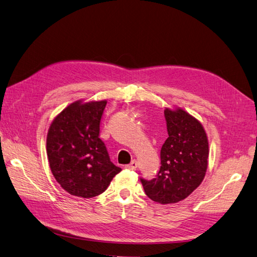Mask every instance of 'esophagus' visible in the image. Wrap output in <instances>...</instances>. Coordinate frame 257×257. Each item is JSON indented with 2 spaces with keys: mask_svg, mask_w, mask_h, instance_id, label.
Wrapping results in <instances>:
<instances>
[{
  "mask_svg": "<svg viewBox=\"0 0 257 257\" xmlns=\"http://www.w3.org/2000/svg\"><path fill=\"white\" fill-rule=\"evenodd\" d=\"M128 170H136L138 168V162L136 160H132L127 167H126Z\"/></svg>",
  "mask_w": 257,
  "mask_h": 257,
  "instance_id": "1",
  "label": "esophagus"
}]
</instances>
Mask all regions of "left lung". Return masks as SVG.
Returning <instances> with one entry per match:
<instances>
[{
	"mask_svg": "<svg viewBox=\"0 0 257 257\" xmlns=\"http://www.w3.org/2000/svg\"><path fill=\"white\" fill-rule=\"evenodd\" d=\"M169 138L161 147L156 178H141L144 191L159 204L185 200L202 184L208 167V139L202 123L185 110H164Z\"/></svg>",
	"mask_w": 257,
	"mask_h": 257,
	"instance_id": "8db88e82",
	"label": "left lung"
}]
</instances>
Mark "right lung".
<instances>
[{
  "instance_id": "right-lung-1",
  "label": "right lung",
  "mask_w": 257,
  "mask_h": 257,
  "mask_svg": "<svg viewBox=\"0 0 257 257\" xmlns=\"http://www.w3.org/2000/svg\"><path fill=\"white\" fill-rule=\"evenodd\" d=\"M105 104L106 100L74 101L49 128V165L57 183L71 195L89 198L101 194L121 171L111 162L99 138Z\"/></svg>"
}]
</instances>
